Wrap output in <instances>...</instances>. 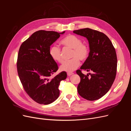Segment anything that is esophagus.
Segmentation results:
<instances>
[{
	"label": "esophagus",
	"mask_w": 131,
	"mask_h": 131,
	"mask_svg": "<svg viewBox=\"0 0 131 131\" xmlns=\"http://www.w3.org/2000/svg\"><path fill=\"white\" fill-rule=\"evenodd\" d=\"M74 73H67V75H68V76H70V75H73Z\"/></svg>",
	"instance_id": "obj_1"
}]
</instances>
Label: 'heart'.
I'll list each match as a JSON object with an SVG mask.
<instances>
[{
	"label": "heart",
	"instance_id": "obj_1",
	"mask_svg": "<svg viewBox=\"0 0 131 131\" xmlns=\"http://www.w3.org/2000/svg\"><path fill=\"white\" fill-rule=\"evenodd\" d=\"M61 43L64 46L73 49L72 59L64 62L61 66L60 69L62 71L68 73L72 72L80 65V59L85 61L88 59L90 49L89 46L85 43H82L81 39L75 35H68L63 39ZM49 53L53 60L59 63H62L63 59L61 50L57 45H54L51 47Z\"/></svg>",
	"mask_w": 131,
	"mask_h": 131
}]
</instances>
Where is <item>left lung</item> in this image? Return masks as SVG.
Segmentation results:
<instances>
[{
    "mask_svg": "<svg viewBox=\"0 0 131 131\" xmlns=\"http://www.w3.org/2000/svg\"><path fill=\"white\" fill-rule=\"evenodd\" d=\"M73 33L87 38L90 52L88 59L78 70L80 77L78 92L82 98L95 101L105 95L112 87L116 75L117 56L112 41L105 34L86 28L74 30ZM82 70L92 71V74L86 75Z\"/></svg>",
    "mask_w": 131,
    "mask_h": 131,
    "instance_id": "obj_1",
    "label": "left lung"
}]
</instances>
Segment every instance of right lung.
<instances>
[{"mask_svg": "<svg viewBox=\"0 0 131 131\" xmlns=\"http://www.w3.org/2000/svg\"><path fill=\"white\" fill-rule=\"evenodd\" d=\"M64 33L37 31L19 49L17 62L19 78L26 93L39 104L47 105L56 100L60 82L67 78L65 72L51 77L58 67L49 53L50 46Z\"/></svg>", "mask_w": 131, "mask_h": 131, "instance_id": "obj_1", "label": "right lung"}]
</instances>
